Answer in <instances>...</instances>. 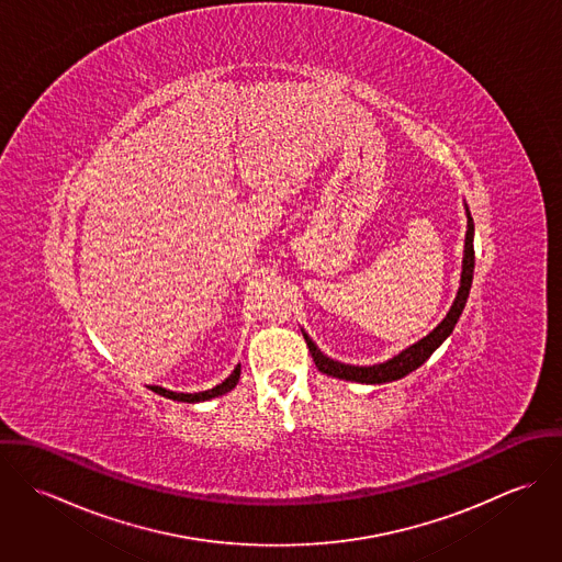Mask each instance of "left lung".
<instances>
[{"label":"left lung","instance_id":"left-lung-1","mask_svg":"<svg viewBox=\"0 0 562 562\" xmlns=\"http://www.w3.org/2000/svg\"><path fill=\"white\" fill-rule=\"evenodd\" d=\"M472 279H474V218L468 210V236H465V257H463V272H461V288L457 294V301L452 305V310L448 312V316L443 322L424 339H419L417 344H413L411 348L402 350L398 357L379 363V366H370V368H359V366H346L339 361H333L328 357H324L321 350L316 348V344L307 337L305 333V341L307 348L314 357L316 368L322 374L335 376V379H344V381H355V383H368V385H381V383H390V381H398L402 376H406L408 372L417 370L435 350L437 346L452 333L454 324L459 321L468 296H470V288H472Z\"/></svg>","mask_w":562,"mask_h":562}]
</instances>
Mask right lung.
I'll list each match as a JSON object with an SVG mask.
<instances>
[{
    "label": "right lung",
    "mask_w": 562,
    "mask_h": 562,
    "mask_svg": "<svg viewBox=\"0 0 562 562\" xmlns=\"http://www.w3.org/2000/svg\"><path fill=\"white\" fill-rule=\"evenodd\" d=\"M240 381V366L232 372V376L227 379V381H223L221 385H216L214 390H207V392H199V394H177V392H168V390H164V387H158V385H154L151 390L156 392V394H160L164 398H170V401L177 402H201V401H210V398H214V396H223V394H227V392H232L234 387H236V383Z\"/></svg>",
    "instance_id": "add662e5"
}]
</instances>
